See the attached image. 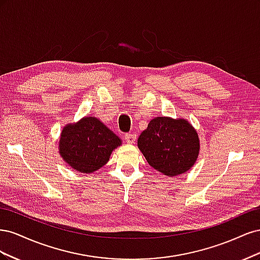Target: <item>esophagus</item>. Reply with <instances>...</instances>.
I'll return each instance as SVG.
<instances>
[{"label": "esophagus", "instance_id": "1", "mask_svg": "<svg viewBox=\"0 0 260 260\" xmlns=\"http://www.w3.org/2000/svg\"><path fill=\"white\" fill-rule=\"evenodd\" d=\"M124 140L127 141V143L133 144V143L136 142L137 136L135 135V133H127V135H124Z\"/></svg>", "mask_w": 260, "mask_h": 260}]
</instances>
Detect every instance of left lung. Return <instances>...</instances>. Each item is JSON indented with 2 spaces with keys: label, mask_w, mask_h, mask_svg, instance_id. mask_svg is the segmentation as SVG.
<instances>
[{
  "label": "left lung",
  "mask_w": 260,
  "mask_h": 260,
  "mask_svg": "<svg viewBox=\"0 0 260 260\" xmlns=\"http://www.w3.org/2000/svg\"><path fill=\"white\" fill-rule=\"evenodd\" d=\"M138 146L149 166L168 177L191 169L200 154L198 132L181 118H154L141 133Z\"/></svg>",
  "instance_id": "obj_1"
}]
</instances>
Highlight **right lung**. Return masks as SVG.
Returning a JSON list of instances; mask_svg holds the SVG:
<instances>
[{
	"mask_svg": "<svg viewBox=\"0 0 260 260\" xmlns=\"http://www.w3.org/2000/svg\"><path fill=\"white\" fill-rule=\"evenodd\" d=\"M121 140L95 117H84L68 123L61 130L59 154L70 167L81 174H91L108 161Z\"/></svg>",
	"mask_w": 260,
	"mask_h": 260,
	"instance_id": "add662e5",
	"label": "right lung"
}]
</instances>
